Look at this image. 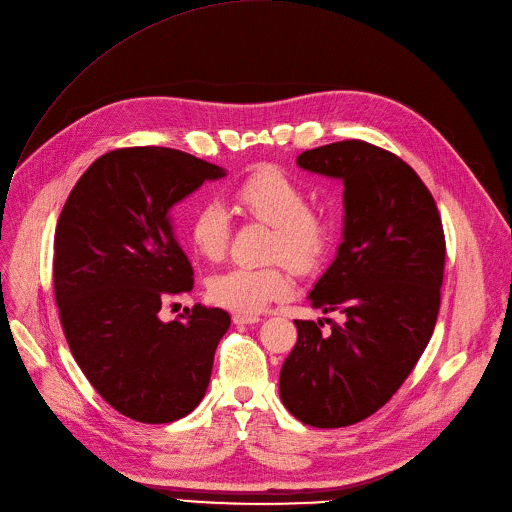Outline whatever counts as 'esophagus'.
<instances>
[{
	"label": "esophagus",
	"instance_id": "34e87169",
	"mask_svg": "<svg viewBox=\"0 0 512 512\" xmlns=\"http://www.w3.org/2000/svg\"><path fill=\"white\" fill-rule=\"evenodd\" d=\"M232 321H234L236 325H251V323H259L261 319H259L257 315H245V313H236V315L232 317Z\"/></svg>",
	"mask_w": 512,
	"mask_h": 512
}]
</instances>
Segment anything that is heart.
Segmentation results:
<instances>
[{
	"label": "heart",
	"instance_id": "b5f03b06",
	"mask_svg": "<svg viewBox=\"0 0 512 512\" xmlns=\"http://www.w3.org/2000/svg\"><path fill=\"white\" fill-rule=\"evenodd\" d=\"M230 197L243 214L274 226L269 257H284L296 269H311L325 255L331 238L329 222L309 210L302 185L276 166H261ZM228 214L218 201H206L189 220L193 251L218 261L228 247ZM292 278L282 263L247 267L236 265L212 276L208 294L212 302L236 313H259L271 300L288 296Z\"/></svg>",
	"mask_w": 512,
	"mask_h": 512
}]
</instances>
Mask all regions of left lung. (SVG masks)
<instances>
[{"label": "left lung", "instance_id": "8db88e82", "mask_svg": "<svg viewBox=\"0 0 512 512\" xmlns=\"http://www.w3.org/2000/svg\"><path fill=\"white\" fill-rule=\"evenodd\" d=\"M296 164L344 183L335 259L309 292L346 321H294L298 342L280 370V399L302 424H356L393 397L426 350L440 306L445 232L436 203L399 156L360 140L306 150Z\"/></svg>", "mask_w": 512, "mask_h": 512}]
</instances>
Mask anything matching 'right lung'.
Returning a JSON list of instances; mask_svg holds the SVG:
<instances>
[{
  "instance_id": "add662e5",
  "label": "right lung",
  "mask_w": 512,
  "mask_h": 512,
  "mask_svg": "<svg viewBox=\"0 0 512 512\" xmlns=\"http://www.w3.org/2000/svg\"><path fill=\"white\" fill-rule=\"evenodd\" d=\"M226 170L170 148H121L94 160L55 230L53 284L70 350L90 385L131 420L166 424L191 414L210 385L230 327L195 304L179 321L162 302L193 290L173 210Z\"/></svg>"
}]
</instances>
